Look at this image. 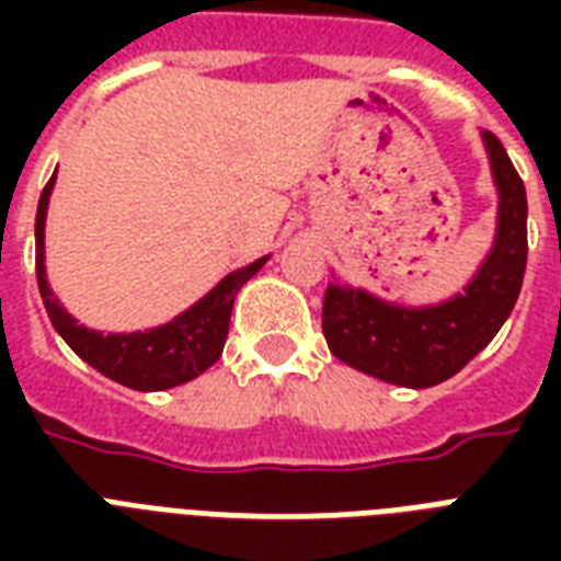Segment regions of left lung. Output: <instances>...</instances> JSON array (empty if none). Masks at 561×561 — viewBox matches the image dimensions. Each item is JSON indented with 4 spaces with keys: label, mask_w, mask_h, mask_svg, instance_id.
Segmentation results:
<instances>
[{
    "label": "left lung",
    "mask_w": 561,
    "mask_h": 561,
    "mask_svg": "<svg viewBox=\"0 0 561 561\" xmlns=\"http://www.w3.org/2000/svg\"><path fill=\"white\" fill-rule=\"evenodd\" d=\"M483 145L497 186V229L478 273L457 297L425 308L329 285L323 334L334 358L387 383L422 390L460 373L501 332L527 267V192L501 139L483 130Z\"/></svg>",
    "instance_id": "obj_1"
}]
</instances>
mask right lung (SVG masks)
Masks as SVG:
<instances>
[{
    "label": "right lung",
    "instance_id": "right-lung-1",
    "mask_svg": "<svg viewBox=\"0 0 561 561\" xmlns=\"http://www.w3.org/2000/svg\"><path fill=\"white\" fill-rule=\"evenodd\" d=\"M55 188V174L46 183L37 203V224H34V238H37V285L43 306L48 311V320L57 329V334L69 343V350L107 375L113 381L125 383L130 390H169L178 383H186L215 364L224 352L229 332V314L232 302L247 279H253L262 271V264L271 259H255L241 271L229 273L206 294L197 299L188 311L178 314L171 323L148 329V332L130 334H101L87 325H78L69 311H66L57 297L48 288L46 279V209L48 194Z\"/></svg>",
    "mask_w": 561,
    "mask_h": 561
}]
</instances>
